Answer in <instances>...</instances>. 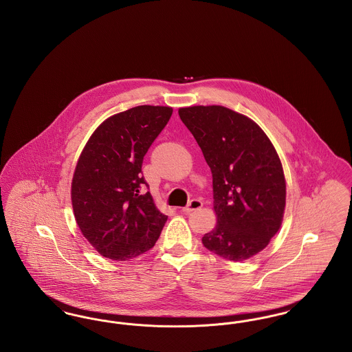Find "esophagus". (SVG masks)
Wrapping results in <instances>:
<instances>
[{
  "mask_svg": "<svg viewBox=\"0 0 352 352\" xmlns=\"http://www.w3.org/2000/svg\"><path fill=\"white\" fill-rule=\"evenodd\" d=\"M201 206H203V203L199 199H192V201H188V204L184 207V212L190 214L192 211H197V210L201 208Z\"/></svg>",
  "mask_w": 352,
  "mask_h": 352,
  "instance_id": "esophagus-1",
  "label": "esophagus"
}]
</instances>
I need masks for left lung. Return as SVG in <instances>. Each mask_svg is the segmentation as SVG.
Returning <instances> with one entry per match:
<instances>
[{"label":"left lung","mask_w":352,"mask_h":352,"mask_svg":"<svg viewBox=\"0 0 352 352\" xmlns=\"http://www.w3.org/2000/svg\"><path fill=\"white\" fill-rule=\"evenodd\" d=\"M178 113L212 173L218 221L201 243L223 258L248 260L283 224L286 182L280 157L253 120L230 108L194 105Z\"/></svg>","instance_id":"obj_1"}]
</instances>
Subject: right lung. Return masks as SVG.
<instances>
[{"mask_svg":"<svg viewBox=\"0 0 352 352\" xmlns=\"http://www.w3.org/2000/svg\"><path fill=\"white\" fill-rule=\"evenodd\" d=\"M173 108L138 105L104 120L87 141L71 182L75 220L101 256L128 261L151 250L168 220L142 175V161Z\"/></svg>","mask_w":352,"mask_h":352,"instance_id":"right-lung-1","label":"right lung"}]
</instances>
